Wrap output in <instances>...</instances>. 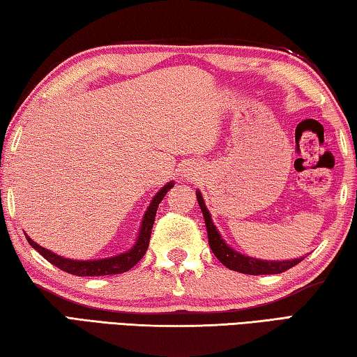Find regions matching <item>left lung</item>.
I'll return each mask as SVG.
<instances>
[{"mask_svg": "<svg viewBox=\"0 0 357 357\" xmlns=\"http://www.w3.org/2000/svg\"><path fill=\"white\" fill-rule=\"evenodd\" d=\"M197 200L202 208L204 223H206L211 250H213L217 259H219L223 266H227L228 269L236 271V273L249 274V275L280 274V273H285V271H288V269H291L293 266L299 264L302 259H304V258H294V259H289V261L288 259H285V261H266V259L245 257V255H243V253L233 250L231 247H228L225 244V241L222 239L220 233L217 231V228L213 223V219H211V214L206 208V204H204V202H203L200 190H197Z\"/></svg>", "mask_w": 357, "mask_h": 357, "instance_id": "obj_1", "label": "left lung"}]
</instances>
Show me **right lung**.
Wrapping results in <instances>:
<instances>
[{"mask_svg": "<svg viewBox=\"0 0 357 357\" xmlns=\"http://www.w3.org/2000/svg\"><path fill=\"white\" fill-rule=\"evenodd\" d=\"M173 184L174 183L172 181V183L165 184L159 192L155 193V197L153 198V202H151V204L146 209V213H144V215H143L140 233H138V238L135 241L134 247H132L130 250L119 253V255H114L112 258L86 259V261H80V259H69V258L59 257V255H56V253L44 249V247H40L38 243H34V241L29 238L28 234H25V236L33 249L38 250L48 263L56 266V268L64 271V273L74 274L78 277L123 274V273H126V271H129L130 268H134V266L143 258L144 253H146L148 245H149V238H151V229H153V225H154L157 208H159V203L164 200V197L167 195V192L172 189Z\"/></svg>", "mask_w": 357, "mask_h": 357, "instance_id": "1", "label": "right lung"}]
</instances>
